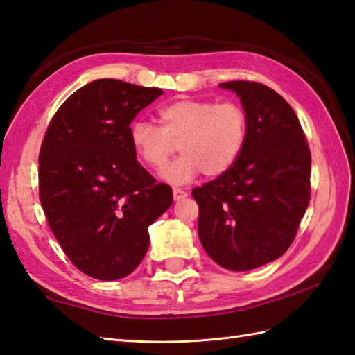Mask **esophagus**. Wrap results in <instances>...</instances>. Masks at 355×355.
I'll return each mask as SVG.
<instances>
[{
  "label": "esophagus",
  "instance_id": "obj_1",
  "mask_svg": "<svg viewBox=\"0 0 355 355\" xmlns=\"http://www.w3.org/2000/svg\"><path fill=\"white\" fill-rule=\"evenodd\" d=\"M172 194H173V200H182L186 196H188V192L183 191L182 188H173L172 189Z\"/></svg>",
  "mask_w": 355,
  "mask_h": 355
}]
</instances>
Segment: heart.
Masks as SVG:
<instances>
[{
    "instance_id": "obj_1",
    "label": "heart",
    "mask_w": 355,
    "mask_h": 355,
    "mask_svg": "<svg viewBox=\"0 0 355 355\" xmlns=\"http://www.w3.org/2000/svg\"><path fill=\"white\" fill-rule=\"evenodd\" d=\"M159 127L147 121L133 122L130 146L139 161L161 171L173 153L183 155L163 171L173 184H186L205 173L218 177L239 159L248 138V114L237 102L177 99L158 108Z\"/></svg>"
}]
</instances>
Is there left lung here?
Masks as SVG:
<instances>
[{
  "instance_id": "1",
  "label": "left lung",
  "mask_w": 355,
  "mask_h": 355,
  "mask_svg": "<svg viewBox=\"0 0 355 355\" xmlns=\"http://www.w3.org/2000/svg\"><path fill=\"white\" fill-rule=\"evenodd\" d=\"M248 114V138L223 175L192 189L198 237L223 268L245 272L278 259L292 245L311 200V149L287 101L251 80L220 83Z\"/></svg>"
}]
</instances>
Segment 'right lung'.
Segmentation results:
<instances>
[{
    "label": "right lung",
    "mask_w": 355,
    "mask_h": 355,
    "mask_svg": "<svg viewBox=\"0 0 355 355\" xmlns=\"http://www.w3.org/2000/svg\"><path fill=\"white\" fill-rule=\"evenodd\" d=\"M163 89L116 79L87 83L51 119L38 155V196L51 231L82 273L130 275L149 248L147 228L172 205L137 161L130 124Z\"/></svg>",
    "instance_id": "1"
}]
</instances>
